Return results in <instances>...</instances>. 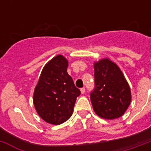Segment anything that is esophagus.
<instances>
[{
	"label": "esophagus",
	"instance_id": "obj_1",
	"mask_svg": "<svg viewBox=\"0 0 151 151\" xmlns=\"http://www.w3.org/2000/svg\"><path fill=\"white\" fill-rule=\"evenodd\" d=\"M81 94H85V88H81Z\"/></svg>",
	"mask_w": 151,
	"mask_h": 151
}]
</instances>
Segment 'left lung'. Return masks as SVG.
Returning a JSON list of instances; mask_svg holds the SVG:
<instances>
[{"label": "left lung", "instance_id": "1", "mask_svg": "<svg viewBox=\"0 0 151 151\" xmlns=\"http://www.w3.org/2000/svg\"><path fill=\"white\" fill-rule=\"evenodd\" d=\"M95 88L90 93L98 116L115 119L124 114L131 103L129 85L117 65L108 59L94 63Z\"/></svg>", "mask_w": 151, "mask_h": 151}]
</instances>
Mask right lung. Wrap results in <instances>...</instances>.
Returning a JSON list of instances; mask_svg holds the SVG:
<instances>
[{
	"mask_svg": "<svg viewBox=\"0 0 151 151\" xmlns=\"http://www.w3.org/2000/svg\"><path fill=\"white\" fill-rule=\"evenodd\" d=\"M68 61L62 55L52 59L41 71L34 92V104L39 116L52 124L66 122L73 114L81 91L67 73Z\"/></svg>",
	"mask_w": 151,
	"mask_h": 151,
	"instance_id": "right-lung-1",
	"label": "right lung"
}]
</instances>
